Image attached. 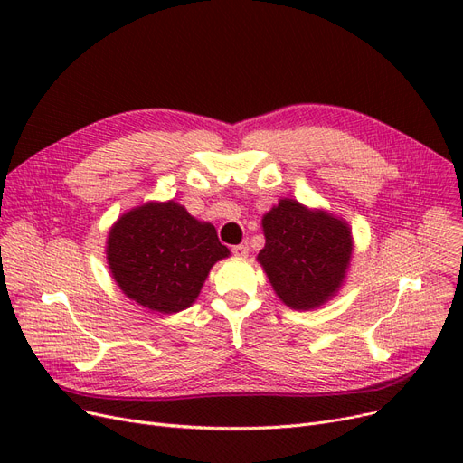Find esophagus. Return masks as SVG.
<instances>
[{
	"mask_svg": "<svg viewBox=\"0 0 463 463\" xmlns=\"http://www.w3.org/2000/svg\"><path fill=\"white\" fill-rule=\"evenodd\" d=\"M250 251V244L248 241H244V244H238V246H232V253L238 255V257H246Z\"/></svg>",
	"mask_w": 463,
	"mask_h": 463,
	"instance_id": "obj_1",
	"label": "esophagus"
}]
</instances>
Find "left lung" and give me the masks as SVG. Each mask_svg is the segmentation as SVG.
Returning a JSON list of instances; mask_svg holds the SVG:
<instances>
[{"label": "left lung", "mask_w": 463, "mask_h": 463, "mask_svg": "<svg viewBox=\"0 0 463 463\" xmlns=\"http://www.w3.org/2000/svg\"><path fill=\"white\" fill-rule=\"evenodd\" d=\"M259 253L278 297L293 309L317 307L342 285L353 251L349 227L297 201H279L262 219Z\"/></svg>", "instance_id": "1"}]
</instances>
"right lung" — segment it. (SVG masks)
Listing matches in <instances>:
<instances>
[{
    "label": "right lung",
    "instance_id": "right-lung-1",
    "mask_svg": "<svg viewBox=\"0 0 463 463\" xmlns=\"http://www.w3.org/2000/svg\"><path fill=\"white\" fill-rule=\"evenodd\" d=\"M107 257L119 288L137 304L176 313L199 297L212 266L229 255L213 225L176 203H148L118 219Z\"/></svg>",
    "mask_w": 463,
    "mask_h": 463
}]
</instances>
